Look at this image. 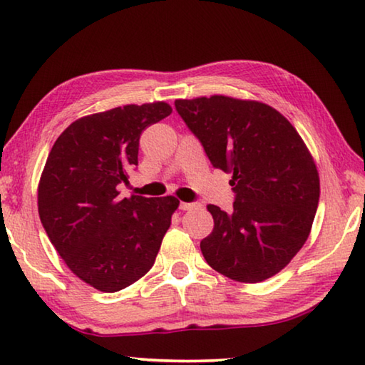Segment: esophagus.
I'll list each match as a JSON object with an SVG mask.
<instances>
[{"instance_id": "1", "label": "esophagus", "mask_w": 365, "mask_h": 365, "mask_svg": "<svg viewBox=\"0 0 365 365\" xmlns=\"http://www.w3.org/2000/svg\"><path fill=\"white\" fill-rule=\"evenodd\" d=\"M197 205L196 202H180V209L182 211H190V209H195Z\"/></svg>"}]
</instances>
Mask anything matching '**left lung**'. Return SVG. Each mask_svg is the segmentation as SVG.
<instances>
[{"mask_svg": "<svg viewBox=\"0 0 365 365\" xmlns=\"http://www.w3.org/2000/svg\"><path fill=\"white\" fill-rule=\"evenodd\" d=\"M214 168L232 172L233 211L209 205L206 262L228 279L257 283L287 267L311 233L320 182L296 128L267 104L230 96L175 100Z\"/></svg>", "mask_w": 365, "mask_h": 365, "instance_id": "8db88e82", "label": "left lung"}]
</instances>
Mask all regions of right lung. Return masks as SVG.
Masks as SVG:
<instances>
[{"label": "right lung", "instance_id": "add662e5", "mask_svg": "<svg viewBox=\"0 0 365 365\" xmlns=\"http://www.w3.org/2000/svg\"><path fill=\"white\" fill-rule=\"evenodd\" d=\"M170 113L158 101L85 115L48 154L38 183L43 228L67 267L100 292L127 288L153 267L180 202L117 190L138 165L141 132Z\"/></svg>", "mask_w": 365, "mask_h": 365}]
</instances>
